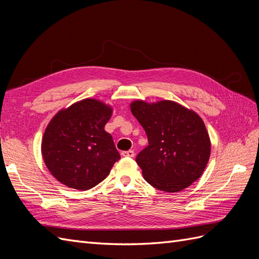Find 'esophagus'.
<instances>
[{
    "mask_svg": "<svg viewBox=\"0 0 259 259\" xmlns=\"http://www.w3.org/2000/svg\"><path fill=\"white\" fill-rule=\"evenodd\" d=\"M121 155H122V156H125V157H134V156H135V152L132 151V150L123 151V152H121Z\"/></svg>",
    "mask_w": 259,
    "mask_h": 259,
    "instance_id": "esophagus-1",
    "label": "esophagus"
}]
</instances>
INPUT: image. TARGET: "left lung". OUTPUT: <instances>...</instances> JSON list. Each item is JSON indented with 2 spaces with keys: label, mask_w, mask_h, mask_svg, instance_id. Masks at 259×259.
<instances>
[{
  "label": "left lung",
  "mask_w": 259,
  "mask_h": 259,
  "mask_svg": "<svg viewBox=\"0 0 259 259\" xmlns=\"http://www.w3.org/2000/svg\"><path fill=\"white\" fill-rule=\"evenodd\" d=\"M130 108L148 136L149 145L136 158L144 180L165 193L189 187L210 157L211 142L202 119L173 101H135Z\"/></svg>",
  "instance_id": "8db88e82"
}]
</instances>
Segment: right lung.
I'll list each match as a JSON object with an SVG mask.
<instances>
[{
    "instance_id": "1",
    "label": "right lung",
    "mask_w": 259,
    "mask_h": 259,
    "mask_svg": "<svg viewBox=\"0 0 259 259\" xmlns=\"http://www.w3.org/2000/svg\"><path fill=\"white\" fill-rule=\"evenodd\" d=\"M111 106L85 98L58 111L41 141L46 166L66 187L89 190L104 181L120 158L105 124Z\"/></svg>"
}]
</instances>
